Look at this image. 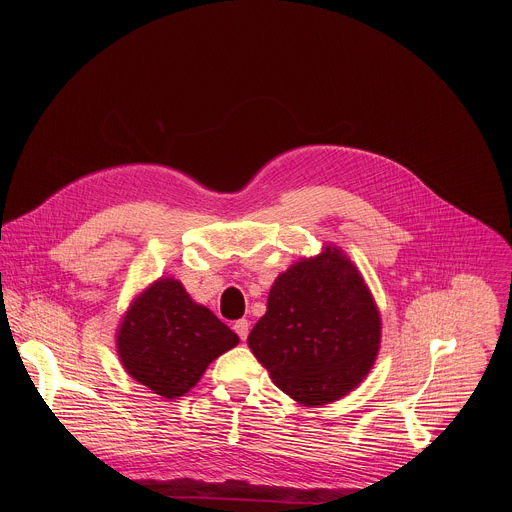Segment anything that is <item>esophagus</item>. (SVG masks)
Here are the masks:
<instances>
[{"label":"esophagus","instance_id":"esophagus-1","mask_svg":"<svg viewBox=\"0 0 512 512\" xmlns=\"http://www.w3.org/2000/svg\"><path fill=\"white\" fill-rule=\"evenodd\" d=\"M233 328H235V332L239 334V338H241V340H247V336H249V330H251V324H249L247 320H237Z\"/></svg>","mask_w":512,"mask_h":512}]
</instances>
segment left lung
I'll use <instances>...</instances> for the list:
<instances>
[{
	"label": "left lung",
	"mask_w": 512,
	"mask_h": 512,
	"mask_svg": "<svg viewBox=\"0 0 512 512\" xmlns=\"http://www.w3.org/2000/svg\"><path fill=\"white\" fill-rule=\"evenodd\" d=\"M249 348L273 383L306 407L354 391L381 346V312L358 267L328 243L279 273Z\"/></svg>",
	"instance_id": "left-lung-1"
}]
</instances>
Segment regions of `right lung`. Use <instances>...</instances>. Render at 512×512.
Returning a JSON list of instances; mask_svg holds the SVG:
<instances>
[{"mask_svg": "<svg viewBox=\"0 0 512 512\" xmlns=\"http://www.w3.org/2000/svg\"><path fill=\"white\" fill-rule=\"evenodd\" d=\"M115 344L131 379L178 399L196 387L212 360L239 344V336L196 304L180 279L158 277L131 300Z\"/></svg>", "mask_w": 512, "mask_h": 512, "instance_id": "1", "label": "right lung"}]
</instances>
